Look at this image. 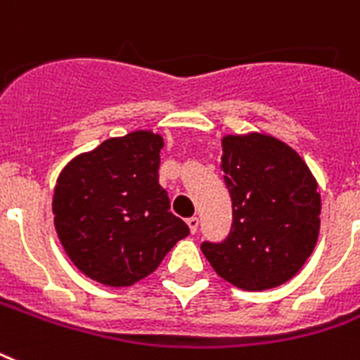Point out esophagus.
I'll return each mask as SVG.
<instances>
[{
    "label": "esophagus",
    "mask_w": 360,
    "mask_h": 360,
    "mask_svg": "<svg viewBox=\"0 0 360 360\" xmlns=\"http://www.w3.org/2000/svg\"><path fill=\"white\" fill-rule=\"evenodd\" d=\"M186 223H188V226H189V232H191V234H195V232H197V229H198V219H197V217H189V219L186 221Z\"/></svg>",
    "instance_id": "esophagus-1"
}]
</instances>
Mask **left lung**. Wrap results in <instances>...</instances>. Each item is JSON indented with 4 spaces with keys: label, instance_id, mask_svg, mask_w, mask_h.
<instances>
[{
    "label": "left lung",
    "instance_id": "8db88e82",
    "mask_svg": "<svg viewBox=\"0 0 360 360\" xmlns=\"http://www.w3.org/2000/svg\"><path fill=\"white\" fill-rule=\"evenodd\" d=\"M221 171L232 198V226L204 241L215 273L241 290H269L294 277L320 234L321 198L294 148L266 134L225 135Z\"/></svg>",
    "mask_w": 360,
    "mask_h": 360
}]
</instances>
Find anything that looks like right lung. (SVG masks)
<instances>
[{
	"label": "right lung",
	"mask_w": 360,
	"mask_h": 360,
	"mask_svg": "<svg viewBox=\"0 0 360 360\" xmlns=\"http://www.w3.org/2000/svg\"><path fill=\"white\" fill-rule=\"evenodd\" d=\"M162 148V135L131 131L76 156L57 178V236L74 266L96 283L131 286L189 234L158 182Z\"/></svg>",
	"instance_id": "obj_1"
}]
</instances>
